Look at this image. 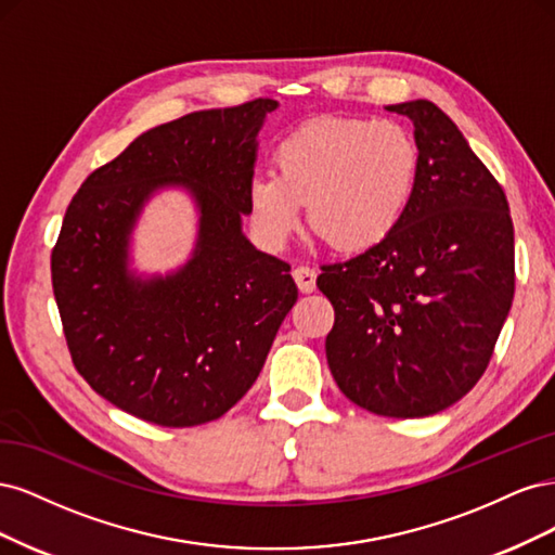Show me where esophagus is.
Here are the masks:
<instances>
[{
	"mask_svg": "<svg viewBox=\"0 0 555 555\" xmlns=\"http://www.w3.org/2000/svg\"><path fill=\"white\" fill-rule=\"evenodd\" d=\"M294 280H296V284H298V289L304 292V294H310V292H314V284H317V273L312 271L310 266H296L294 268Z\"/></svg>",
	"mask_w": 555,
	"mask_h": 555,
	"instance_id": "1",
	"label": "esophagus"
}]
</instances>
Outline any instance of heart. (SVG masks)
<instances>
[{
    "label": "heart",
    "instance_id": "1",
    "mask_svg": "<svg viewBox=\"0 0 555 555\" xmlns=\"http://www.w3.org/2000/svg\"><path fill=\"white\" fill-rule=\"evenodd\" d=\"M278 173L249 182V212L259 236L280 245L308 222L338 249L382 243L405 217L422 171V147L396 120L314 117L275 145Z\"/></svg>",
    "mask_w": 555,
    "mask_h": 555
}]
</instances>
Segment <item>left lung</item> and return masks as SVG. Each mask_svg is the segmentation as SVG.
Segmentation results:
<instances>
[{
    "label": "left lung",
    "mask_w": 555,
    "mask_h": 555,
    "mask_svg": "<svg viewBox=\"0 0 555 555\" xmlns=\"http://www.w3.org/2000/svg\"><path fill=\"white\" fill-rule=\"evenodd\" d=\"M414 122L422 171L382 243L322 266L335 310L326 359L340 391L393 418L430 416L479 382L514 300V224L500 182L426 99L386 106Z\"/></svg>",
    "instance_id": "8db88e82"
}]
</instances>
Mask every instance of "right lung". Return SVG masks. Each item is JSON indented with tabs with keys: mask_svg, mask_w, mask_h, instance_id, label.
I'll list each match as a JSON object with an SVG mask.
<instances>
[{
	"mask_svg": "<svg viewBox=\"0 0 555 555\" xmlns=\"http://www.w3.org/2000/svg\"><path fill=\"white\" fill-rule=\"evenodd\" d=\"M273 99L182 115L150 129L88 176L50 255L66 347L92 389L143 422H215L249 391L298 289L292 266L251 247L257 133ZM180 183L199 238L180 272L141 281L128 236L144 201Z\"/></svg>",
	"mask_w": 555,
	"mask_h": 555,
	"instance_id": "1",
	"label": "right lung"
}]
</instances>
